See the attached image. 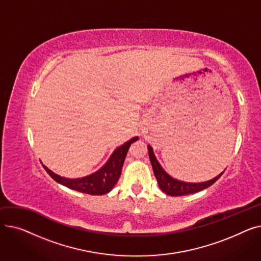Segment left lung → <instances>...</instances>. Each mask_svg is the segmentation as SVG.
I'll return each instance as SVG.
<instances>
[{"instance_id":"left-lung-1","label":"left lung","mask_w":261,"mask_h":261,"mask_svg":"<svg viewBox=\"0 0 261 261\" xmlns=\"http://www.w3.org/2000/svg\"><path fill=\"white\" fill-rule=\"evenodd\" d=\"M147 147H148V152H149V159H150V162H151V165L153 168L154 175L156 177L159 187L166 195H169L172 197L186 196V195L198 193V191H201L205 188L212 186L224 172V171H222L220 174L215 176L214 179L206 181V182L189 183V182L180 181L177 179H174V177H172L170 174H168L165 171V169L162 167V165L158 161V159L153 152V148L150 145H148Z\"/></svg>"}]
</instances>
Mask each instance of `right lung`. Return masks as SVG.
Returning a JSON list of instances; mask_svg holds the SVG:
<instances>
[{"instance_id": "obj_1", "label": "right lung", "mask_w": 261, "mask_h": 261, "mask_svg": "<svg viewBox=\"0 0 261 261\" xmlns=\"http://www.w3.org/2000/svg\"><path fill=\"white\" fill-rule=\"evenodd\" d=\"M139 140V136H134L131 140L117 147L111 156L106 162L105 165L89 175L77 177V179H68L53 172L45 165L43 168L57 183L66 186L67 188L77 190L79 193H84L93 196H99L108 194L118 182L121 173V168L125 162L126 155L131 144Z\"/></svg>"}]
</instances>
